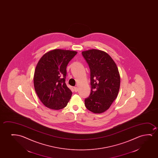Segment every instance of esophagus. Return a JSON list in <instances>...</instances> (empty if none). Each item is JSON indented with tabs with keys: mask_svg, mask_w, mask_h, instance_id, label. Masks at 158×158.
<instances>
[{
	"mask_svg": "<svg viewBox=\"0 0 158 158\" xmlns=\"http://www.w3.org/2000/svg\"><path fill=\"white\" fill-rule=\"evenodd\" d=\"M74 91H75L76 92H77L78 91V87H74Z\"/></svg>",
	"mask_w": 158,
	"mask_h": 158,
	"instance_id": "1",
	"label": "esophagus"
}]
</instances>
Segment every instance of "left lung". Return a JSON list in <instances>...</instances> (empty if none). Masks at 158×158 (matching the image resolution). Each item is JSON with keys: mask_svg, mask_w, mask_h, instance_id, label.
I'll use <instances>...</instances> for the list:
<instances>
[{"mask_svg": "<svg viewBox=\"0 0 158 158\" xmlns=\"http://www.w3.org/2000/svg\"><path fill=\"white\" fill-rule=\"evenodd\" d=\"M82 54L91 72V94L85 100V105L94 113L105 112L119 93L118 69L110 56L103 51L92 49L82 51Z\"/></svg>", "mask_w": 158, "mask_h": 158, "instance_id": "8db88e82", "label": "left lung"}]
</instances>
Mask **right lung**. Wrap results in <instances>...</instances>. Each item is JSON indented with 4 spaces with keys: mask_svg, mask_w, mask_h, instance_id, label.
<instances>
[{
    "mask_svg": "<svg viewBox=\"0 0 158 158\" xmlns=\"http://www.w3.org/2000/svg\"><path fill=\"white\" fill-rule=\"evenodd\" d=\"M77 52L55 49L41 56L35 69V91L42 103L48 108L59 110L65 107L72 91L65 83L66 67Z\"/></svg>",
    "mask_w": 158,
    "mask_h": 158,
    "instance_id": "obj_1",
    "label": "right lung"
}]
</instances>
